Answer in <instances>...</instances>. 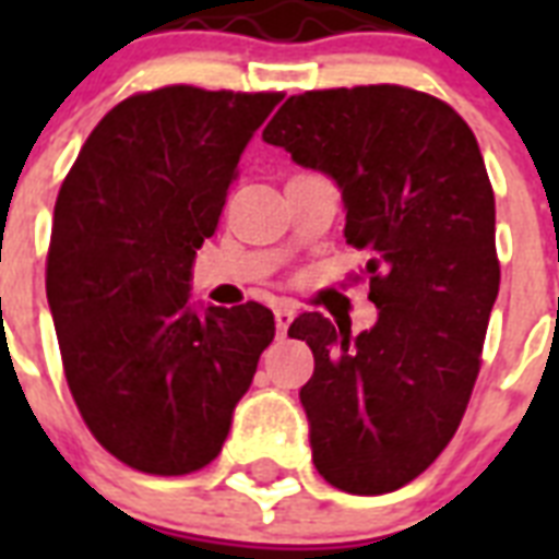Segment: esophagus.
Instances as JSON below:
<instances>
[{"mask_svg":"<svg viewBox=\"0 0 559 559\" xmlns=\"http://www.w3.org/2000/svg\"><path fill=\"white\" fill-rule=\"evenodd\" d=\"M293 319H296V310L289 305H278L275 307V328H278V336H284L287 333V328L293 324Z\"/></svg>","mask_w":559,"mask_h":559,"instance_id":"34e87169","label":"esophagus"}]
</instances>
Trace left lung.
I'll use <instances>...</instances> for the list:
<instances>
[{
	"label": "left lung",
	"instance_id": "8db88e82",
	"mask_svg": "<svg viewBox=\"0 0 559 559\" xmlns=\"http://www.w3.org/2000/svg\"><path fill=\"white\" fill-rule=\"evenodd\" d=\"M263 142L340 186L345 237L368 254L373 328L301 313L316 368L298 391L313 464L345 493L417 478L452 441L499 296L496 202L467 121L406 86L293 95Z\"/></svg>",
	"mask_w": 559,
	"mask_h": 559
}]
</instances>
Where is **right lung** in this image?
Instances as JSON below:
<instances>
[{
    "label": "right lung",
    "mask_w": 559,
    "mask_h": 559,
    "mask_svg": "<svg viewBox=\"0 0 559 559\" xmlns=\"http://www.w3.org/2000/svg\"><path fill=\"white\" fill-rule=\"evenodd\" d=\"M281 92L165 86L100 118L57 193L46 296L66 382L127 467L186 476L223 450L275 319L191 305L237 162Z\"/></svg>",
    "instance_id": "1"
}]
</instances>
